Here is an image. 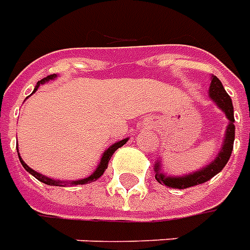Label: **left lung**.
Here are the masks:
<instances>
[{"instance_id": "obj_1", "label": "left lung", "mask_w": 250, "mask_h": 250, "mask_svg": "<svg viewBox=\"0 0 250 250\" xmlns=\"http://www.w3.org/2000/svg\"><path fill=\"white\" fill-rule=\"evenodd\" d=\"M208 95H210V97L216 105L225 112L226 118L229 119V125L226 127V134H225V138H223L222 149L218 153L215 160L211 161L207 167H204L203 169H200L198 172L186 174V176H174V177L173 176H165L161 172V164H160V161H157L154 167L155 180L160 184H165L169 188H177V189H186V188H189V187L199 186V184H203L206 181L212 179L228 164L229 158L231 155V151H233V145H234L235 137L233 103H231L230 96L226 93V90L223 88L222 83L215 76L211 77Z\"/></svg>"}]
</instances>
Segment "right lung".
Here are the masks:
<instances>
[{"mask_svg": "<svg viewBox=\"0 0 250 250\" xmlns=\"http://www.w3.org/2000/svg\"><path fill=\"white\" fill-rule=\"evenodd\" d=\"M57 77V74H51V76H47L46 78H43V80H40L39 83H38V85L35 86L34 92L32 93H35L36 90H38V88H39L40 85H43V83H46L47 81H50V80H54ZM127 139L128 138H125V139H123V141H119V142L113 143L112 146H109L105 151H104V154H103V157H101L100 160V164H99V167H96V170L93 172V173L90 174L89 177H85V179L83 180H76V181H71L70 184L71 186H78V184H88V183H92V181H96V180L99 179V177H101L103 176V173L105 172V169L108 167V162H109V160H111V157H112V154L116 151V150L119 149V147H122L123 145H125V142H127ZM19 158H20V162H21V165L24 167V169L27 170V172H29V173L34 176L35 179H38L39 181H42V183H44V184H47V186H58V187H63L66 186V181H59V180H54V179H50V177H47V176H43V174L38 173V172H35L32 167H29L25 164V162L22 161L21 157H20V154H19Z\"/></svg>", "mask_w": 250, "mask_h": 250, "instance_id": "obj_1", "label": "right lung"}]
</instances>
